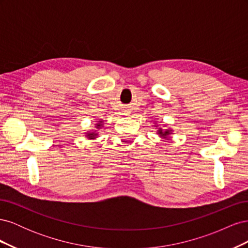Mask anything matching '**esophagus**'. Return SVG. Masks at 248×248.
<instances>
[{"label":"esophagus","mask_w":248,"mask_h":248,"mask_svg":"<svg viewBox=\"0 0 248 248\" xmlns=\"http://www.w3.org/2000/svg\"><path fill=\"white\" fill-rule=\"evenodd\" d=\"M124 115L129 116V115H130V111H129V110H124Z\"/></svg>","instance_id":"esophagus-1"}]
</instances>
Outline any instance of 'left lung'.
I'll use <instances>...</instances> for the list:
<instances>
[{
	"mask_svg": "<svg viewBox=\"0 0 248 248\" xmlns=\"http://www.w3.org/2000/svg\"><path fill=\"white\" fill-rule=\"evenodd\" d=\"M156 126V125H155ZM157 127V126H156ZM171 132H172V130H170V128L169 129H162L161 127H159L158 128V130H157V133L159 134V137L160 138H162V139H168L170 134H171Z\"/></svg>",
	"mask_w": 248,
	"mask_h": 248,
	"instance_id": "left-lung-1",
	"label": "left lung"
}]
</instances>
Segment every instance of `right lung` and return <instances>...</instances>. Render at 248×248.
Returning a JSON list of instances; mask_svg holds the SVG:
<instances>
[{
    "label": "right lung",
    "mask_w": 248,
    "mask_h": 248,
    "mask_svg": "<svg viewBox=\"0 0 248 248\" xmlns=\"http://www.w3.org/2000/svg\"><path fill=\"white\" fill-rule=\"evenodd\" d=\"M95 127H96V129H100L101 127H103V121H102V120L98 121V123H96ZM97 136H98V133H97V130H92V131H89V132L86 133V137L89 140H94V139L97 138Z\"/></svg>",
    "instance_id": "add662e5"
}]
</instances>
